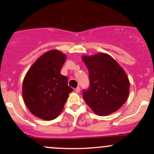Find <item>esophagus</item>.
<instances>
[{"instance_id":"34e87169","label":"esophagus","mask_w":154,"mask_h":154,"mask_svg":"<svg viewBox=\"0 0 154 154\" xmlns=\"http://www.w3.org/2000/svg\"><path fill=\"white\" fill-rule=\"evenodd\" d=\"M75 92L77 93L80 92V88H79V87H77V88H75Z\"/></svg>"}]
</instances>
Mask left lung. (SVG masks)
<instances>
[{"label":"left lung","instance_id":"obj_1","mask_svg":"<svg viewBox=\"0 0 154 154\" xmlns=\"http://www.w3.org/2000/svg\"><path fill=\"white\" fill-rule=\"evenodd\" d=\"M89 72L90 88L83 98L92 111L107 116L122 106L129 96L130 81L122 67L104 53L82 56Z\"/></svg>","mask_w":154,"mask_h":154}]
</instances>
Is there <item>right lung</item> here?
Returning <instances> with one entry per match:
<instances>
[{
	"label": "right lung",
	"instance_id": "add662e5",
	"mask_svg": "<svg viewBox=\"0 0 154 154\" xmlns=\"http://www.w3.org/2000/svg\"><path fill=\"white\" fill-rule=\"evenodd\" d=\"M66 55L51 50L40 56L26 72L22 84V96L33 115L50 121L62 111L69 94L73 91L67 77L61 75Z\"/></svg>",
	"mask_w": 154,
	"mask_h": 154
}]
</instances>
